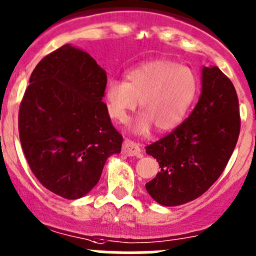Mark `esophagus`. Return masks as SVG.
<instances>
[{"instance_id": "34e87169", "label": "esophagus", "mask_w": 256, "mask_h": 256, "mask_svg": "<svg viewBox=\"0 0 256 256\" xmlns=\"http://www.w3.org/2000/svg\"><path fill=\"white\" fill-rule=\"evenodd\" d=\"M122 152L126 156H136V157H142V151H140V144H137L136 142L130 140H124L123 142V148Z\"/></svg>"}]
</instances>
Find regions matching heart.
<instances>
[{
	"label": "heart",
	"mask_w": 256,
	"mask_h": 256,
	"mask_svg": "<svg viewBox=\"0 0 256 256\" xmlns=\"http://www.w3.org/2000/svg\"><path fill=\"white\" fill-rule=\"evenodd\" d=\"M199 92V78L186 66L157 60L140 64L126 74V81L110 80L104 98L112 119L126 123L130 112L140 108L133 123L137 134H147L152 126L168 132L179 126L190 110Z\"/></svg>",
	"instance_id": "b5f03b06"
}]
</instances>
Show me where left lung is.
Returning a JSON list of instances; mask_svg holds the SVG:
<instances>
[{"instance_id":"obj_1","label":"left lung","mask_w":256,"mask_h":256,"mask_svg":"<svg viewBox=\"0 0 256 256\" xmlns=\"http://www.w3.org/2000/svg\"><path fill=\"white\" fill-rule=\"evenodd\" d=\"M238 99L231 80L214 66L202 71V94L192 114L146 147L161 171L146 190L166 207L194 200L221 176L240 134Z\"/></svg>"}]
</instances>
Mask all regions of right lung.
I'll list each match as a JSON object with an SVG mask.
<instances>
[{
    "instance_id": "1",
    "label": "right lung",
    "mask_w": 256,
    "mask_h": 256,
    "mask_svg": "<svg viewBox=\"0 0 256 256\" xmlns=\"http://www.w3.org/2000/svg\"><path fill=\"white\" fill-rule=\"evenodd\" d=\"M106 72L86 52L60 46L38 63L18 109V134L40 184L66 199L98 184L123 137L102 102Z\"/></svg>"
}]
</instances>
